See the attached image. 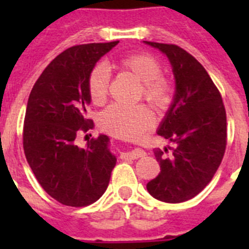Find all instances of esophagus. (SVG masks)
Returning <instances> with one entry per match:
<instances>
[{
  "mask_svg": "<svg viewBox=\"0 0 249 249\" xmlns=\"http://www.w3.org/2000/svg\"><path fill=\"white\" fill-rule=\"evenodd\" d=\"M144 156H146V152L141 148H135L126 153H122V158H131V160H137V158L144 157Z\"/></svg>",
  "mask_w": 249,
  "mask_h": 249,
  "instance_id": "esophagus-1",
  "label": "esophagus"
}]
</instances>
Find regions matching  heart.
<instances>
[{
  "mask_svg": "<svg viewBox=\"0 0 249 249\" xmlns=\"http://www.w3.org/2000/svg\"><path fill=\"white\" fill-rule=\"evenodd\" d=\"M120 67L140 81L141 93L157 108H164L171 101L172 87L168 78L160 74V65L156 58L144 53H132L120 59ZM108 68L98 63L89 74V97L94 105H102L108 96ZM155 123L152 112L146 106L111 105L101 113L100 126L103 131L121 138H137Z\"/></svg>",
  "mask_w": 249,
  "mask_h": 249,
  "instance_id": "obj_1",
  "label": "heart"
}]
</instances>
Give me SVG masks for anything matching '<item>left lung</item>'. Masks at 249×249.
Wrapping results in <instances>:
<instances>
[{
  "label": "left lung",
  "mask_w": 249,
  "mask_h": 249,
  "mask_svg": "<svg viewBox=\"0 0 249 249\" xmlns=\"http://www.w3.org/2000/svg\"><path fill=\"white\" fill-rule=\"evenodd\" d=\"M168 58L175 77V94L157 135L175 144L172 157L155 149L160 172L147 183L152 197L181 203L210 183L223 158L227 118L221 93L203 66L176 45L148 42Z\"/></svg>",
  "instance_id": "8db88e82"
}]
</instances>
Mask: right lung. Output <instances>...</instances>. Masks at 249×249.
<instances>
[{
	"label": "right lung",
	"instance_id": "1",
	"mask_svg": "<svg viewBox=\"0 0 249 249\" xmlns=\"http://www.w3.org/2000/svg\"><path fill=\"white\" fill-rule=\"evenodd\" d=\"M118 41L73 46L45 68L28 97L23 127L26 160L38 183L59 203L85 207L106 192L117 158L109 137L100 135L77 146L81 131L94 127L89 74Z\"/></svg>",
	"mask_w": 249,
	"mask_h": 249
}]
</instances>
